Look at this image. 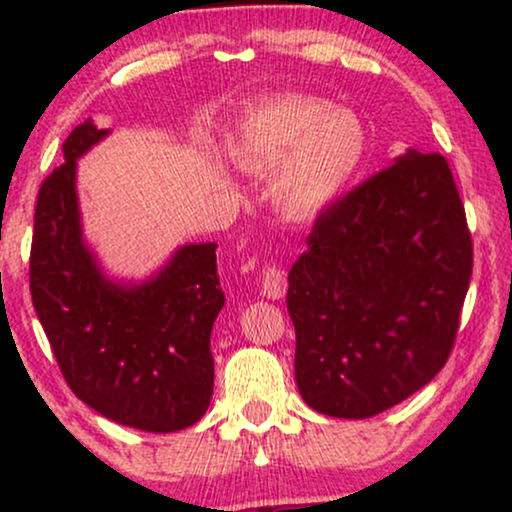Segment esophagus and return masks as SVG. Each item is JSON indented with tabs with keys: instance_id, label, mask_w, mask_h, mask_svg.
I'll return each instance as SVG.
<instances>
[{
	"instance_id": "esophagus-1",
	"label": "esophagus",
	"mask_w": 512,
	"mask_h": 512,
	"mask_svg": "<svg viewBox=\"0 0 512 512\" xmlns=\"http://www.w3.org/2000/svg\"><path fill=\"white\" fill-rule=\"evenodd\" d=\"M286 291V272L279 268L277 263H268L263 268V279H261V293L265 298H282Z\"/></svg>"
}]
</instances>
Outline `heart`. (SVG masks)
Wrapping results in <instances>:
<instances>
[{
  "mask_svg": "<svg viewBox=\"0 0 512 512\" xmlns=\"http://www.w3.org/2000/svg\"><path fill=\"white\" fill-rule=\"evenodd\" d=\"M249 172H275L272 198L289 219H312L338 198L363 156V130L352 114L319 97L286 95L263 104L230 144Z\"/></svg>",
  "mask_w": 512,
  "mask_h": 512,
  "instance_id": "heart-1",
  "label": "heart"
}]
</instances>
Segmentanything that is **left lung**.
Masks as SVG:
<instances>
[{
    "mask_svg": "<svg viewBox=\"0 0 512 512\" xmlns=\"http://www.w3.org/2000/svg\"><path fill=\"white\" fill-rule=\"evenodd\" d=\"M473 240L440 153L408 151L321 209L289 272L296 382L321 415L366 419L450 359Z\"/></svg>",
    "mask_w": 512,
    "mask_h": 512,
    "instance_id": "left-lung-1",
    "label": "left lung"
}]
</instances>
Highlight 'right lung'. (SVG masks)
<instances>
[{"label": "right lung", "mask_w": 512, "mask_h": 512, "mask_svg": "<svg viewBox=\"0 0 512 512\" xmlns=\"http://www.w3.org/2000/svg\"><path fill=\"white\" fill-rule=\"evenodd\" d=\"M107 130L86 121L62 144L65 163L39 188L30 293L60 373L76 398L111 422L170 433L198 422L214 391L212 326L226 296L216 244L179 249L156 279L116 286L81 242L76 158Z\"/></svg>", "instance_id": "1"}]
</instances>
